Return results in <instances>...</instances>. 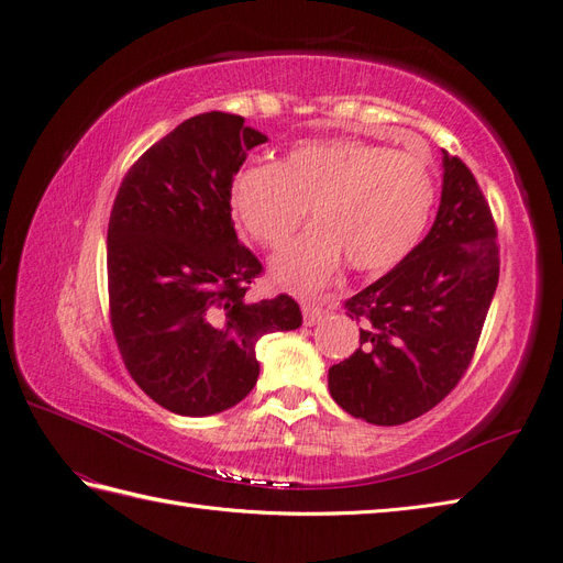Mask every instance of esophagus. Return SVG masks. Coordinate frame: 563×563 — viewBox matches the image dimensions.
I'll return each mask as SVG.
<instances>
[{"mask_svg":"<svg viewBox=\"0 0 563 563\" xmlns=\"http://www.w3.org/2000/svg\"><path fill=\"white\" fill-rule=\"evenodd\" d=\"M328 313H330V311H328V308H324L322 303L306 301V303H303V324H316V322L328 318Z\"/></svg>","mask_w":563,"mask_h":563,"instance_id":"obj_1","label":"esophagus"}]
</instances>
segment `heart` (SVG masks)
Instances as JSON below:
<instances>
[{"label": "heart", "instance_id": "heart-1", "mask_svg": "<svg viewBox=\"0 0 563 563\" xmlns=\"http://www.w3.org/2000/svg\"><path fill=\"white\" fill-rule=\"evenodd\" d=\"M235 222L268 250L306 220L316 227L274 260V278L292 289L328 283L346 257L360 274H384L419 245L434 203V177L419 156L362 140L301 142L280 161L233 177Z\"/></svg>", "mask_w": 563, "mask_h": 563}]
</instances>
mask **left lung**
Listing matches in <instances>:
<instances>
[{"label":"left lung","instance_id":"left-lung-1","mask_svg":"<svg viewBox=\"0 0 563 563\" xmlns=\"http://www.w3.org/2000/svg\"><path fill=\"white\" fill-rule=\"evenodd\" d=\"M496 235L473 170L444 154L442 201L426 239L343 303L360 322V349L330 369V393L343 411L400 426L459 386L498 285Z\"/></svg>","mask_w":563,"mask_h":563}]
</instances>
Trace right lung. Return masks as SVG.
Here are the masks:
<instances>
[{"label": "right lung", "instance_id": "obj_1", "mask_svg": "<svg viewBox=\"0 0 563 563\" xmlns=\"http://www.w3.org/2000/svg\"><path fill=\"white\" fill-rule=\"evenodd\" d=\"M264 142L239 114L191 117L133 163L114 198L112 332L135 384L179 416L239 405L257 384V341L301 324L292 297H245L264 268L235 235L229 191Z\"/></svg>", "mask_w": 563, "mask_h": 563}]
</instances>
